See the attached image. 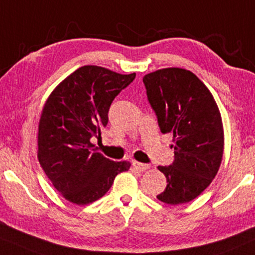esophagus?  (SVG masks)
I'll return each mask as SVG.
<instances>
[{
  "mask_svg": "<svg viewBox=\"0 0 255 255\" xmlns=\"http://www.w3.org/2000/svg\"><path fill=\"white\" fill-rule=\"evenodd\" d=\"M148 167L149 166L147 164H142V162L139 161H133V168L134 170L139 171V172H143V171H146Z\"/></svg>",
  "mask_w": 255,
  "mask_h": 255,
  "instance_id": "1",
  "label": "esophagus"
}]
</instances>
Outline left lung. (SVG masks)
<instances>
[{"label": "left lung", "mask_w": 255, "mask_h": 255, "mask_svg": "<svg viewBox=\"0 0 255 255\" xmlns=\"http://www.w3.org/2000/svg\"><path fill=\"white\" fill-rule=\"evenodd\" d=\"M142 81L161 133L173 136V162L158 166L167 185L157 198L172 205L188 203L210 185L222 161L225 135L219 107L189 70L161 69Z\"/></svg>", "instance_id": "left-lung-1"}]
</instances>
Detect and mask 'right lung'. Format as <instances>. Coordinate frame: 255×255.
<instances>
[{"mask_svg": "<svg viewBox=\"0 0 255 255\" xmlns=\"http://www.w3.org/2000/svg\"><path fill=\"white\" fill-rule=\"evenodd\" d=\"M135 78L85 65L66 77L46 101L39 122L38 159L46 176L67 201L85 205L108 192L130 162L113 161L94 149L114 98Z\"/></svg>", "mask_w": 255, "mask_h": 255, "instance_id": "add662e5", "label": "right lung"}]
</instances>
